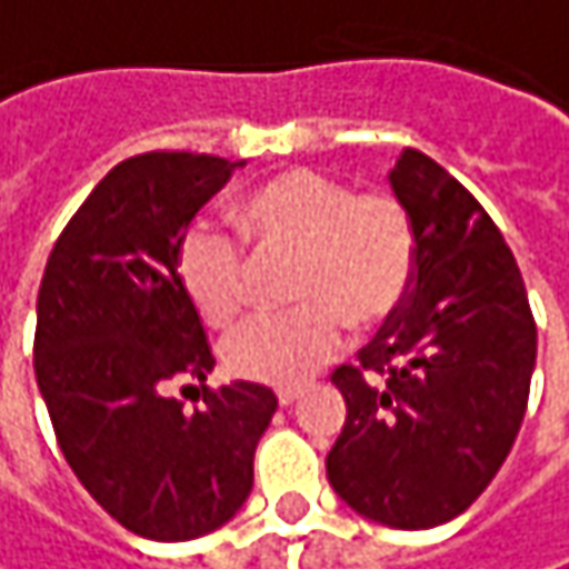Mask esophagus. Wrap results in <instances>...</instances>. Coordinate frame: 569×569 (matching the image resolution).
Segmentation results:
<instances>
[{
    "instance_id": "34e87169",
    "label": "esophagus",
    "mask_w": 569,
    "mask_h": 569,
    "mask_svg": "<svg viewBox=\"0 0 569 569\" xmlns=\"http://www.w3.org/2000/svg\"><path fill=\"white\" fill-rule=\"evenodd\" d=\"M298 398H301V388H278V405H281V408L295 405Z\"/></svg>"
}]
</instances>
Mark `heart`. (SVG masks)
I'll return each mask as SVG.
<instances>
[{
    "label": "heart",
    "instance_id": "heart-1",
    "mask_svg": "<svg viewBox=\"0 0 569 569\" xmlns=\"http://www.w3.org/2000/svg\"><path fill=\"white\" fill-rule=\"evenodd\" d=\"M236 232L187 229L178 281L210 327H229L252 295L256 260L288 259L291 310L242 323L223 346L229 372L264 386H298L327 366L346 323L369 330L408 298L415 278V220L391 190H356L317 168H288L256 183L236 207ZM253 249L249 253L244 242Z\"/></svg>",
    "mask_w": 569,
    "mask_h": 569
}]
</instances>
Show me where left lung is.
<instances>
[{
  "label": "left lung",
  "instance_id": "1",
  "mask_svg": "<svg viewBox=\"0 0 569 569\" xmlns=\"http://www.w3.org/2000/svg\"><path fill=\"white\" fill-rule=\"evenodd\" d=\"M388 181L415 220V278L356 366L330 376L346 425L327 479L352 511L421 531L463 515L506 463L538 327L511 249L463 183L415 148Z\"/></svg>",
  "mask_w": 569,
  "mask_h": 569
}]
</instances>
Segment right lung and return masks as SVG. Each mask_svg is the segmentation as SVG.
Returning a JSON list of instances; mask_svg holds the SVG:
<instances>
[{
    "label": "right lung",
    "instance_id": "right-lung-1",
    "mask_svg": "<svg viewBox=\"0 0 569 569\" xmlns=\"http://www.w3.org/2000/svg\"><path fill=\"white\" fill-rule=\"evenodd\" d=\"M217 154L119 161L63 226L44 264L34 376L63 460L122 528L190 541L252 492V460L278 398L256 382L207 388L213 352L178 281L197 210L229 181ZM197 387L183 412L173 391Z\"/></svg>",
    "mask_w": 569,
    "mask_h": 569
}]
</instances>
